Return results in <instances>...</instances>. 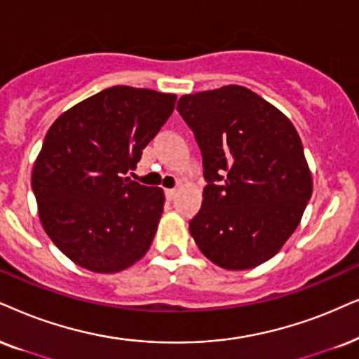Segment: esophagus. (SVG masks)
<instances>
[{
	"label": "esophagus",
	"mask_w": 359,
	"mask_h": 359,
	"mask_svg": "<svg viewBox=\"0 0 359 359\" xmlns=\"http://www.w3.org/2000/svg\"><path fill=\"white\" fill-rule=\"evenodd\" d=\"M175 194H177L175 189H165V198H167V201H172V198L175 197Z\"/></svg>",
	"instance_id": "obj_1"
}]
</instances>
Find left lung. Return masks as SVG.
<instances>
[{
  "label": "left lung",
  "instance_id": "left-lung-1",
  "mask_svg": "<svg viewBox=\"0 0 359 359\" xmlns=\"http://www.w3.org/2000/svg\"><path fill=\"white\" fill-rule=\"evenodd\" d=\"M177 111L197 140L207 182L189 224L197 247L226 270L270 260L297 230L313 192L297 129L242 86L182 96Z\"/></svg>",
  "mask_w": 359,
  "mask_h": 359
}]
</instances>
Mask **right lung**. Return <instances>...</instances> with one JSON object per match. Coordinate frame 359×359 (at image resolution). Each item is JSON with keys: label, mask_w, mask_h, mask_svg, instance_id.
I'll use <instances>...</instances> for the list:
<instances>
[{"label": "right lung", "mask_w": 359, "mask_h": 359, "mask_svg": "<svg viewBox=\"0 0 359 359\" xmlns=\"http://www.w3.org/2000/svg\"><path fill=\"white\" fill-rule=\"evenodd\" d=\"M175 94L114 86L49 127L31 187L44 232L67 258L116 273L151 247L164 192L124 177L175 107Z\"/></svg>", "instance_id": "add662e5"}]
</instances>
